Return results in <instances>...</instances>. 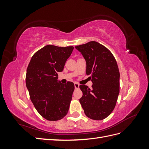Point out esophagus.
<instances>
[{
    "label": "esophagus",
    "instance_id": "esophagus-1",
    "mask_svg": "<svg viewBox=\"0 0 149 149\" xmlns=\"http://www.w3.org/2000/svg\"><path fill=\"white\" fill-rule=\"evenodd\" d=\"M79 87V84L78 83H74V88L75 89H78Z\"/></svg>",
    "mask_w": 149,
    "mask_h": 149
}]
</instances>
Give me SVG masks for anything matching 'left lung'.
<instances>
[{
  "mask_svg": "<svg viewBox=\"0 0 149 149\" xmlns=\"http://www.w3.org/2000/svg\"><path fill=\"white\" fill-rule=\"evenodd\" d=\"M86 63L92 89L80 85L83 96L79 102L84 113L93 120L106 118L114 110L119 94L120 73L116 60L106 47L92 41L75 47Z\"/></svg>",
  "mask_w": 149,
  "mask_h": 149,
  "instance_id": "obj_1",
  "label": "left lung"
}]
</instances>
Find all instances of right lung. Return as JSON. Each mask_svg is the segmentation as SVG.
<instances>
[{"label":"right lung","mask_w":149,"mask_h":149,"mask_svg":"<svg viewBox=\"0 0 149 149\" xmlns=\"http://www.w3.org/2000/svg\"><path fill=\"white\" fill-rule=\"evenodd\" d=\"M73 47L45 46L31 57L26 74V86L35 109L48 120H60L67 114L74 89L73 83L58 81Z\"/></svg>","instance_id":"right-lung-1"}]
</instances>
